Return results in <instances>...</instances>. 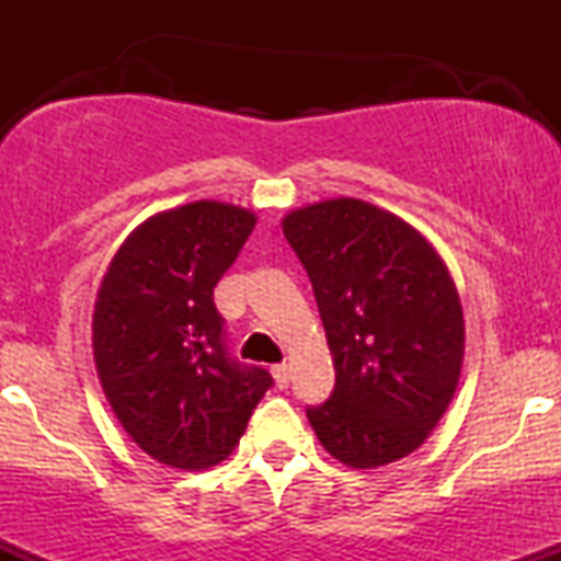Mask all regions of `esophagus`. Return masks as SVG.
<instances>
[{
  "mask_svg": "<svg viewBox=\"0 0 561 561\" xmlns=\"http://www.w3.org/2000/svg\"><path fill=\"white\" fill-rule=\"evenodd\" d=\"M272 375H274L276 385H279V388H287L289 379H293V375H289V366H287V364H276L274 369H272Z\"/></svg>",
  "mask_w": 561,
  "mask_h": 561,
  "instance_id": "34e87169",
  "label": "esophagus"
}]
</instances>
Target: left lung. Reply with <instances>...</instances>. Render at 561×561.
Returning a JSON list of instances; mask_svg holds the SVG:
<instances>
[{"label":"left lung","mask_w":561,"mask_h":561,"mask_svg":"<svg viewBox=\"0 0 561 561\" xmlns=\"http://www.w3.org/2000/svg\"><path fill=\"white\" fill-rule=\"evenodd\" d=\"M317 295L334 390L308 405L337 461L375 469L416 450L446 414L465 311L446 263L411 224L356 197L324 199L282 221Z\"/></svg>","instance_id":"left-lung-1"}]
</instances>
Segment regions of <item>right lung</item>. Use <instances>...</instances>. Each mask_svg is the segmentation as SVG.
Segmentation results:
<instances>
[{"instance_id":"right-lung-1","label":"right lung","mask_w":561,"mask_h":561,"mask_svg":"<svg viewBox=\"0 0 561 561\" xmlns=\"http://www.w3.org/2000/svg\"><path fill=\"white\" fill-rule=\"evenodd\" d=\"M255 214L197 199L139 224L94 302L96 375L113 414L147 456L216 467L234 450L274 379L229 356L214 287L240 255Z\"/></svg>"}]
</instances>
